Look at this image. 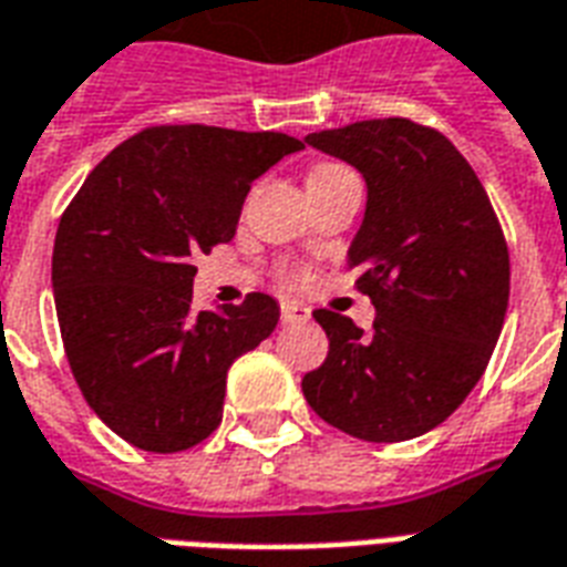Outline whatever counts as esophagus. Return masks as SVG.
Segmentation results:
<instances>
[{
  "label": "esophagus",
  "instance_id": "obj_1",
  "mask_svg": "<svg viewBox=\"0 0 567 567\" xmlns=\"http://www.w3.org/2000/svg\"><path fill=\"white\" fill-rule=\"evenodd\" d=\"M312 318V312L306 309L303 303H282V321H309Z\"/></svg>",
  "mask_w": 567,
  "mask_h": 567
}]
</instances>
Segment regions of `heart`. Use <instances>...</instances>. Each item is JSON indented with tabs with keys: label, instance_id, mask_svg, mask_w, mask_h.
I'll return each mask as SVG.
<instances>
[{
	"label": "heart",
	"instance_id": "b5f03b06",
	"mask_svg": "<svg viewBox=\"0 0 567 567\" xmlns=\"http://www.w3.org/2000/svg\"><path fill=\"white\" fill-rule=\"evenodd\" d=\"M327 167H337V165H318L316 171H312V174H318V171H327Z\"/></svg>",
	"mask_w": 567,
	"mask_h": 567
}]
</instances>
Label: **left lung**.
Returning <instances> with one entry per match:
<instances>
[{"instance_id":"1","label":"left lung","mask_w":567,"mask_h":567,"mask_svg":"<svg viewBox=\"0 0 567 567\" xmlns=\"http://www.w3.org/2000/svg\"><path fill=\"white\" fill-rule=\"evenodd\" d=\"M358 167L367 213L348 249L375 306L372 333L318 309L330 339L303 375L312 412L363 442L430 433L463 405L505 324L507 243L481 179L442 132L402 116L306 137Z\"/></svg>"}]
</instances>
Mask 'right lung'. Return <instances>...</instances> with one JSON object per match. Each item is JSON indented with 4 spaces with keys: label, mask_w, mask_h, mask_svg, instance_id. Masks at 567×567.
<instances>
[{
    "label": "right lung",
    "mask_w": 567,
    "mask_h": 567,
    "mask_svg": "<svg viewBox=\"0 0 567 567\" xmlns=\"http://www.w3.org/2000/svg\"><path fill=\"white\" fill-rule=\"evenodd\" d=\"M303 150L282 132L153 125L104 155L62 213L53 297L83 400L141 451L177 454L221 423L234 360L279 321L270 295L192 309L195 258L228 243L255 179Z\"/></svg>",
    "instance_id": "add662e5"
}]
</instances>
